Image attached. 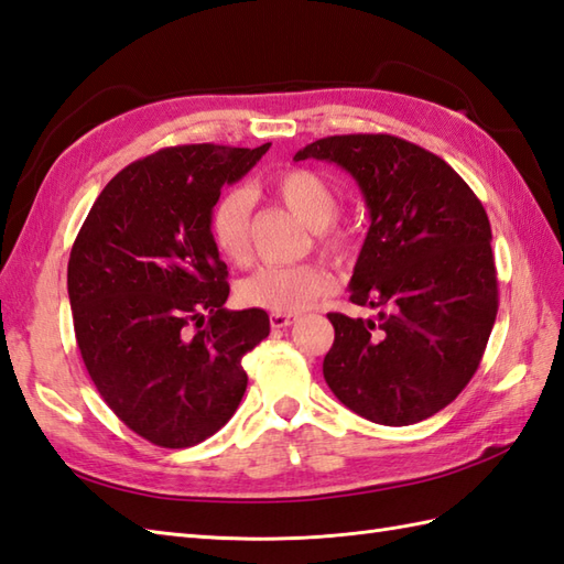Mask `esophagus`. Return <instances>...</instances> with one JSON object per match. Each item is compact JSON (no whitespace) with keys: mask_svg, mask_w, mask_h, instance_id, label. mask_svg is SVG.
<instances>
[{"mask_svg":"<svg viewBox=\"0 0 564 564\" xmlns=\"http://www.w3.org/2000/svg\"><path fill=\"white\" fill-rule=\"evenodd\" d=\"M294 321H296V316H292V314H270V325H272L274 330L290 328Z\"/></svg>","mask_w":564,"mask_h":564,"instance_id":"34e87169","label":"esophagus"}]
</instances>
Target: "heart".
Here are the masks:
<instances>
[{
	"instance_id": "heart-1",
	"label": "heart",
	"mask_w": 564,
	"mask_h": 564,
	"mask_svg": "<svg viewBox=\"0 0 564 564\" xmlns=\"http://www.w3.org/2000/svg\"><path fill=\"white\" fill-rule=\"evenodd\" d=\"M272 193L280 203L316 229L318 243L328 253L343 258L349 250V234L330 224L337 215L335 187L321 173L308 169H286L272 181ZM253 195L246 187H231L209 212V234L219 253L231 262L248 258V227ZM335 274L323 262H302V265H265L239 284V299L246 306L265 308L272 314H302L323 296L335 290Z\"/></svg>"
}]
</instances>
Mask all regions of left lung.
<instances>
[{"instance_id": "obj_1", "label": "left lung", "mask_w": 564, "mask_h": 564, "mask_svg": "<svg viewBox=\"0 0 564 564\" xmlns=\"http://www.w3.org/2000/svg\"><path fill=\"white\" fill-rule=\"evenodd\" d=\"M304 159L345 169L365 195L371 227L349 299L381 308L377 321L328 314L325 383L377 424L427 420L478 371L497 318L487 212L444 159L393 134L323 137Z\"/></svg>"}]
</instances>
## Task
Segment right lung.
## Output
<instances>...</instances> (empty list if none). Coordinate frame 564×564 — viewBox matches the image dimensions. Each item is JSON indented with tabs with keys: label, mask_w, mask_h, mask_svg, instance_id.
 <instances>
[{
	"label": "right lung",
	"mask_w": 564,
	"mask_h": 564,
	"mask_svg": "<svg viewBox=\"0 0 564 564\" xmlns=\"http://www.w3.org/2000/svg\"><path fill=\"white\" fill-rule=\"evenodd\" d=\"M268 149H159L104 187L72 246L67 290L86 371L156 446L219 432L246 393L243 355L270 333L262 308H224L229 272L209 234L221 185Z\"/></svg>",
	"instance_id": "add662e5"
}]
</instances>
